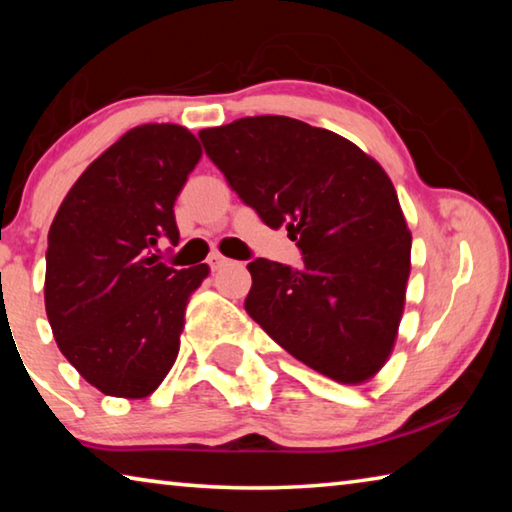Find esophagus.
Listing matches in <instances>:
<instances>
[{
  "label": "esophagus",
  "instance_id": "obj_1",
  "mask_svg": "<svg viewBox=\"0 0 512 512\" xmlns=\"http://www.w3.org/2000/svg\"><path fill=\"white\" fill-rule=\"evenodd\" d=\"M228 264H230V259H228V257H223L221 253H212V255H210V266H212V271H219V268L228 266Z\"/></svg>",
  "mask_w": 512,
  "mask_h": 512
}]
</instances>
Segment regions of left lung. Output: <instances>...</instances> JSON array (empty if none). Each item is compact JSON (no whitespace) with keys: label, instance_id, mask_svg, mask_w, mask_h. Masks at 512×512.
<instances>
[{"label":"left lung","instance_id":"1","mask_svg":"<svg viewBox=\"0 0 512 512\" xmlns=\"http://www.w3.org/2000/svg\"><path fill=\"white\" fill-rule=\"evenodd\" d=\"M201 142L268 228L284 223L298 271L255 259L250 318L305 366L366 384L391 357L411 275V230L381 164L305 121L264 115L203 128Z\"/></svg>","mask_w":512,"mask_h":512}]
</instances>
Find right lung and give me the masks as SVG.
Segmentation results:
<instances>
[{
  "instance_id": "1",
  "label": "right lung",
  "mask_w": 512,
  "mask_h": 512,
  "mask_svg": "<svg viewBox=\"0 0 512 512\" xmlns=\"http://www.w3.org/2000/svg\"><path fill=\"white\" fill-rule=\"evenodd\" d=\"M201 155L185 126H135L81 173L51 221V332L103 395L149 397L176 363L187 302L210 266L176 271L151 248L162 235L178 241L173 203Z\"/></svg>"
}]
</instances>
